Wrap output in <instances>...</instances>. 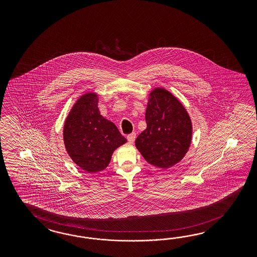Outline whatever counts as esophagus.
<instances>
[{
  "label": "esophagus",
  "instance_id": "esophagus-1",
  "mask_svg": "<svg viewBox=\"0 0 257 257\" xmlns=\"http://www.w3.org/2000/svg\"><path fill=\"white\" fill-rule=\"evenodd\" d=\"M127 140L129 141V143H134V141L136 140V133H132V134H130V135H128L127 136Z\"/></svg>",
  "mask_w": 257,
  "mask_h": 257
}]
</instances>
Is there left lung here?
I'll return each mask as SVG.
<instances>
[{
    "mask_svg": "<svg viewBox=\"0 0 257 257\" xmlns=\"http://www.w3.org/2000/svg\"><path fill=\"white\" fill-rule=\"evenodd\" d=\"M147 128L136 147L148 163L168 169L180 162L189 149L192 123L187 109L167 89L151 91L145 113Z\"/></svg>",
    "mask_w": 257,
    "mask_h": 257,
    "instance_id": "left-lung-1",
    "label": "left lung"
}]
</instances>
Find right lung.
I'll list each match as a JSON object with an SVG mask.
<instances>
[{"label":"right lung","instance_id":"add662e5","mask_svg":"<svg viewBox=\"0 0 257 257\" xmlns=\"http://www.w3.org/2000/svg\"><path fill=\"white\" fill-rule=\"evenodd\" d=\"M98 95L84 94L73 104L63 129V140L72 161L93 173L104 170L114 151L127 140L98 108Z\"/></svg>","mask_w":257,"mask_h":257}]
</instances>
